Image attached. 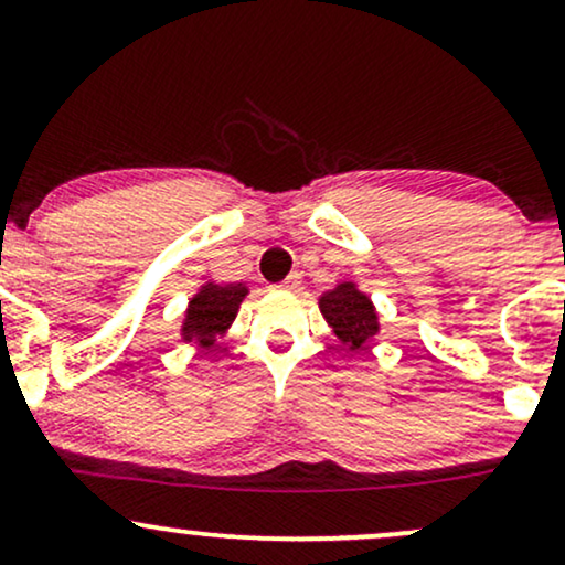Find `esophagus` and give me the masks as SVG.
Returning <instances> with one entry per match:
<instances>
[{
    "mask_svg": "<svg viewBox=\"0 0 565 565\" xmlns=\"http://www.w3.org/2000/svg\"><path fill=\"white\" fill-rule=\"evenodd\" d=\"M281 287H284V289H297V287H300V274H289V276L281 281Z\"/></svg>",
    "mask_w": 565,
    "mask_h": 565,
    "instance_id": "1",
    "label": "esophagus"
}]
</instances>
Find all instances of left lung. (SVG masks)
Listing matches in <instances>:
<instances>
[{
	"instance_id": "8db88e82",
	"label": "left lung",
	"mask_w": 565,
	"mask_h": 565,
	"mask_svg": "<svg viewBox=\"0 0 565 565\" xmlns=\"http://www.w3.org/2000/svg\"><path fill=\"white\" fill-rule=\"evenodd\" d=\"M321 313L348 350H364L366 342L377 334V313L369 297L355 291L353 284H340L334 291L323 295Z\"/></svg>"
}]
</instances>
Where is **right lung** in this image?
<instances>
[{"instance_id": "obj_1", "label": "right lung", "mask_w": 565, "mask_h": 565, "mask_svg": "<svg viewBox=\"0 0 565 565\" xmlns=\"http://www.w3.org/2000/svg\"><path fill=\"white\" fill-rule=\"evenodd\" d=\"M244 295L246 289L242 284H228V287H215V284H210V287L201 289L191 300V305H188L183 327L185 340H196L199 345L210 348L212 342H215V337L233 321Z\"/></svg>"}]
</instances>
